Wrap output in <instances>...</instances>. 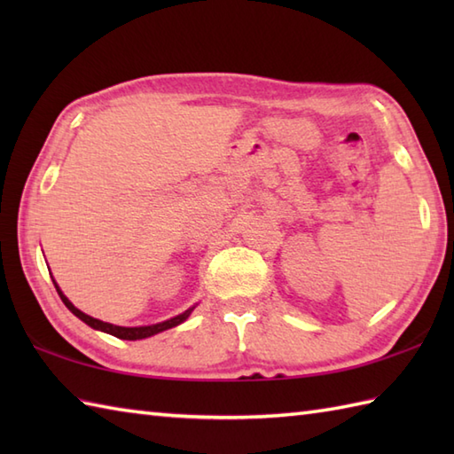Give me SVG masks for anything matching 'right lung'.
Returning a JSON list of instances; mask_svg holds the SVG:
<instances>
[{"instance_id": "right-lung-1", "label": "right lung", "mask_w": 454, "mask_h": 454, "mask_svg": "<svg viewBox=\"0 0 454 454\" xmlns=\"http://www.w3.org/2000/svg\"><path fill=\"white\" fill-rule=\"evenodd\" d=\"M54 286H56V291H58V294H60L62 302L66 304L67 310H70L74 316H78L82 322H85L88 325L95 327V330H101V332H105V333H111V335H114V337H119V340H130V341H134V340H144V337L156 335V333H160V332H163V330H169V327L179 325L181 322L187 320L191 310H192V308H195V306H192V308H189V310H185L183 314H179V316H176V317H171V320L153 324V325L122 327V325H113V324H107V322H101V320H98V317H91V316H88V314H83V312L78 310V308H75L70 301H67V298L62 294V291H60V288H58L56 283H54Z\"/></svg>"}]
</instances>
